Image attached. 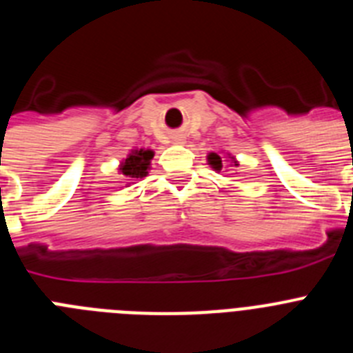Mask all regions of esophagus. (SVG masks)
<instances>
[{
	"label": "esophagus",
	"instance_id": "esophagus-1",
	"mask_svg": "<svg viewBox=\"0 0 353 353\" xmlns=\"http://www.w3.org/2000/svg\"><path fill=\"white\" fill-rule=\"evenodd\" d=\"M174 143H176V145H180V143H183V138L182 136H174Z\"/></svg>",
	"mask_w": 353,
	"mask_h": 353
}]
</instances>
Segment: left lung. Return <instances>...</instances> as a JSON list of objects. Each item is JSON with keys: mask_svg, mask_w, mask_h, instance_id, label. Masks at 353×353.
Here are the masks:
<instances>
[{"mask_svg": "<svg viewBox=\"0 0 353 353\" xmlns=\"http://www.w3.org/2000/svg\"><path fill=\"white\" fill-rule=\"evenodd\" d=\"M228 159H230V161L233 162L232 166H239V162L235 161V157H232V155H228ZM207 161H208V164H210V168H214L215 171H221L223 170V164H224V161H223V157H221V155H217V154H214V152H210V154L207 155Z\"/></svg>", "mask_w": 353, "mask_h": 353, "instance_id": "left-lung-1", "label": "left lung"}]
</instances>
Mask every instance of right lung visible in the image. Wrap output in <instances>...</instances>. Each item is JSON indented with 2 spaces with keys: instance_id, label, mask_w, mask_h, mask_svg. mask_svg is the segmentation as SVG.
Returning a JSON list of instances; mask_svg holds the SVG:
<instances>
[{
  "instance_id": "add662e5",
  "label": "right lung",
  "mask_w": 353,
  "mask_h": 353,
  "mask_svg": "<svg viewBox=\"0 0 353 353\" xmlns=\"http://www.w3.org/2000/svg\"><path fill=\"white\" fill-rule=\"evenodd\" d=\"M154 159V152L145 148H134L127 159L120 162V174L127 176V180L145 179L150 170V161Z\"/></svg>"
}]
</instances>
